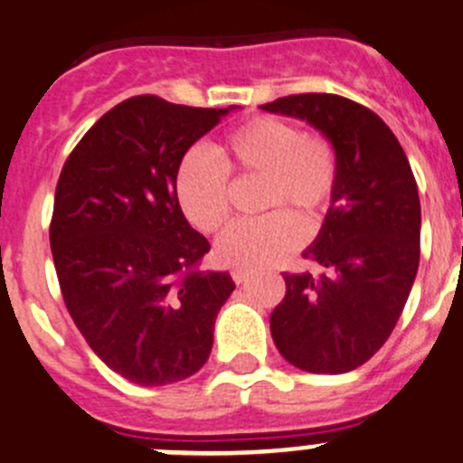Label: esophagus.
I'll use <instances>...</instances> for the list:
<instances>
[{"instance_id": "obj_1", "label": "esophagus", "mask_w": 463, "mask_h": 463, "mask_svg": "<svg viewBox=\"0 0 463 463\" xmlns=\"http://www.w3.org/2000/svg\"><path fill=\"white\" fill-rule=\"evenodd\" d=\"M247 277H250V272H247V269H242V268L232 269V279H233V281H236V283L247 281Z\"/></svg>"}]
</instances>
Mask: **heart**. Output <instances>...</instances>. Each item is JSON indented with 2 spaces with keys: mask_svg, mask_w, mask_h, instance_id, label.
I'll use <instances>...</instances> for the list:
<instances>
[{
  "mask_svg": "<svg viewBox=\"0 0 463 463\" xmlns=\"http://www.w3.org/2000/svg\"><path fill=\"white\" fill-rule=\"evenodd\" d=\"M216 155L194 148L182 157L175 194L186 221L200 232H216L230 213V173L265 180V212L292 209L313 221L328 203L337 177V157L324 137L308 135L292 123L259 117L222 139ZM301 230L283 212L256 221H236L218 236L216 256L233 268L259 269L297 250Z\"/></svg>",
  "mask_w": 463,
  "mask_h": 463,
  "instance_id": "heart-1",
  "label": "heart"
}]
</instances>
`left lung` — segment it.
Here are the masks:
<instances>
[{
	"instance_id": "left-lung-1",
	"label": "left lung",
	"mask_w": 463,
	"mask_h": 463,
	"mask_svg": "<svg viewBox=\"0 0 463 463\" xmlns=\"http://www.w3.org/2000/svg\"><path fill=\"white\" fill-rule=\"evenodd\" d=\"M301 118L331 141L337 177L306 259L322 272L283 274L269 315L279 354L310 373H346L392 335L414 286L420 203L405 150L378 114L337 94H295L260 105Z\"/></svg>"
}]
</instances>
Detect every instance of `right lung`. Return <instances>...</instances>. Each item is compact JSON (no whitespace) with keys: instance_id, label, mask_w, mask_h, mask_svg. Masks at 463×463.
Wrapping results in <instances>:
<instances>
[{"instance_id":"1","label":"right lung","mask_w":463,"mask_h":463,"mask_svg":"<svg viewBox=\"0 0 463 463\" xmlns=\"http://www.w3.org/2000/svg\"><path fill=\"white\" fill-rule=\"evenodd\" d=\"M236 109L132 96L105 112L62 166L53 200V265L90 349L141 387L184 381L213 346L236 283L200 272L212 250L175 194L186 150Z\"/></svg>"}]
</instances>
